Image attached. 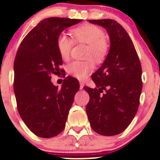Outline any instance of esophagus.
Returning a JSON list of instances; mask_svg holds the SVG:
<instances>
[{
    "label": "esophagus",
    "mask_w": 160,
    "mask_h": 160,
    "mask_svg": "<svg viewBox=\"0 0 160 160\" xmlns=\"http://www.w3.org/2000/svg\"><path fill=\"white\" fill-rule=\"evenodd\" d=\"M83 86H84V84H83V82H80V90L83 89Z\"/></svg>",
    "instance_id": "esophagus-1"
}]
</instances>
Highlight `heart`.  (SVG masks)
I'll return each instance as SVG.
<instances>
[{
  "label": "heart",
  "instance_id": "b5f03b06",
  "mask_svg": "<svg viewBox=\"0 0 160 160\" xmlns=\"http://www.w3.org/2000/svg\"><path fill=\"white\" fill-rule=\"evenodd\" d=\"M72 36L77 42L88 45L87 57L91 58L100 63L104 59L108 52V44L104 38L102 29L93 25H84L72 31ZM74 41L67 34L62 33L57 39V48L63 60H68ZM93 70V63L90 59L85 61H73L67 66V72L72 77L83 80Z\"/></svg>",
  "mask_w": 160,
  "mask_h": 160
}]
</instances>
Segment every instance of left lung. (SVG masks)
Instances as JSON below:
<instances>
[{"label": "left lung", "instance_id": "1", "mask_svg": "<svg viewBox=\"0 0 160 160\" xmlns=\"http://www.w3.org/2000/svg\"><path fill=\"white\" fill-rule=\"evenodd\" d=\"M88 22L105 28L111 44L104 62L91 76L97 88H83L90 96L87 114L94 132L112 136L126 129L138 111L142 89L141 63L120 24L111 19Z\"/></svg>", "mask_w": 160, "mask_h": 160}]
</instances>
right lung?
Segmentation results:
<instances>
[{
	"instance_id": "right-lung-1",
	"label": "right lung",
	"mask_w": 160,
	"mask_h": 160,
	"mask_svg": "<svg viewBox=\"0 0 160 160\" xmlns=\"http://www.w3.org/2000/svg\"><path fill=\"white\" fill-rule=\"evenodd\" d=\"M81 21L65 18L41 21L24 38L16 54L14 90L18 111L31 132L41 138L62 132L80 89L77 79L72 77H67L58 88L50 75L63 72L58 37L65 28Z\"/></svg>"
}]
</instances>
